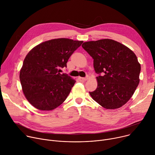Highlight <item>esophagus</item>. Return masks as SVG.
Segmentation results:
<instances>
[{
	"label": "esophagus",
	"mask_w": 155,
	"mask_h": 155,
	"mask_svg": "<svg viewBox=\"0 0 155 155\" xmlns=\"http://www.w3.org/2000/svg\"><path fill=\"white\" fill-rule=\"evenodd\" d=\"M83 81H87L88 80V78L87 77H85V78H82V77H80V78Z\"/></svg>",
	"instance_id": "34e87169"
}]
</instances>
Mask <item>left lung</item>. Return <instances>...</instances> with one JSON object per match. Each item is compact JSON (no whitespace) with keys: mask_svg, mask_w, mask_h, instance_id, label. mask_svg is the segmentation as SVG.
Returning a JSON list of instances; mask_svg holds the SVG:
<instances>
[{"mask_svg":"<svg viewBox=\"0 0 155 155\" xmlns=\"http://www.w3.org/2000/svg\"><path fill=\"white\" fill-rule=\"evenodd\" d=\"M93 59L97 74V88L90 94L104 108L118 109L130 99L140 82L141 65L135 53L110 39L91 41L81 45Z\"/></svg>","mask_w":155,"mask_h":155,"instance_id":"8db88e82","label":"left lung"}]
</instances>
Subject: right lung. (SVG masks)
Listing matches in <instances>:
<instances>
[{"instance_id":"1","label":"right lung","mask_w":155,"mask_h":155,"mask_svg":"<svg viewBox=\"0 0 155 155\" xmlns=\"http://www.w3.org/2000/svg\"><path fill=\"white\" fill-rule=\"evenodd\" d=\"M83 42L53 39L36 46L26 55L20 80L26 99L35 108L51 110L66 100L76 81L59 70L67 67L70 55Z\"/></svg>"}]
</instances>
